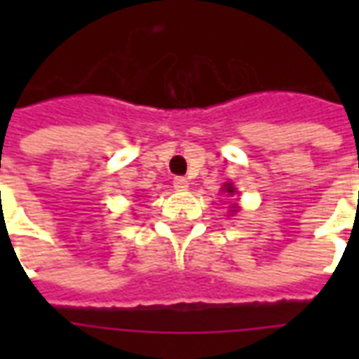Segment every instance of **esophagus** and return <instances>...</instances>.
<instances>
[{"label":"esophagus","instance_id":"34e87169","mask_svg":"<svg viewBox=\"0 0 359 359\" xmlns=\"http://www.w3.org/2000/svg\"><path fill=\"white\" fill-rule=\"evenodd\" d=\"M172 187L177 188V190H187L188 180L184 179V177H175V179H172Z\"/></svg>","mask_w":359,"mask_h":359}]
</instances>
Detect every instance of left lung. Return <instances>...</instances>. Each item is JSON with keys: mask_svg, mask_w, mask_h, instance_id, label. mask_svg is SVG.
I'll return each instance as SVG.
<instances>
[{"mask_svg": "<svg viewBox=\"0 0 359 359\" xmlns=\"http://www.w3.org/2000/svg\"><path fill=\"white\" fill-rule=\"evenodd\" d=\"M225 190H226V192H229V194H233V192H234L233 184H225Z\"/></svg>", "mask_w": 359, "mask_h": 359, "instance_id": "8db88e82", "label": "left lung"}]
</instances>
